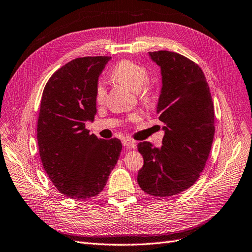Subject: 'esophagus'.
I'll return each mask as SVG.
<instances>
[{
	"instance_id": "1",
	"label": "esophagus",
	"mask_w": 252,
	"mask_h": 252,
	"mask_svg": "<svg viewBox=\"0 0 252 252\" xmlns=\"http://www.w3.org/2000/svg\"><path fill=\"white\" fill-rule=\"evenodd\" d=\"M124 146L126 149H135L136 148V142L130 139H125L124 140Z\"/></svg>"
}]
</instances>
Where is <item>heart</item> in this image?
Returning a JSON list of instances; mask_svg holds the SVG:
<instances>
[{
    "label": "heart",
    "instance_id": "1",
    "mask_svg": "<svg viewBox=\"0 0 252 252\" xmlns=\"http://www.w3.org/2000/svg\"><path fill=\"white\" fill-rule=\"evenodd\" d=\"M112 78L115 81L126 86L128 90L137 93L140 100L143 102H148L153 96L152 85L147 83L149 79V73L146 67L140 64L125 60L119 62L115 66L111 73ZM105 97V90L102 84H98L96 90V101L101 103ZM137 119L136 115H133L132 120Z\"/></svg>",
    "mask_w": 252,
    "mask_h": 252
}]
</instances>
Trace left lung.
<instances>
[{
  "label": "left lung",
  "mask_w": 252,
  "mask_h": 252,
  "mask_svg": "<svg viewBox=\"0 0 252 252\" xmlns=\"http://www.w3.org/2000/svg\"><path fill=\"white\" fill-rule=\"evenodd\" d=\"M160 67L161 90L156 112L164 124L162 146L138 143L143 166L137 183L150 195L169 197L194 185L209 157L214 109L209 85L197 64L177 53H149Z\"/></svg>",
  "instance_id": "left-lung-1"
}]
</instances>
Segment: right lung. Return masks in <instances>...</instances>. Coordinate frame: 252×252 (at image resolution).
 <instances>
[{"label": "right lung", "mask_w": 252, "mask_h": 252, "mask_svg": "<svg viewBox=\"0 0 252 252\" xmlns=\"http://www.w3.org/2000/svg\"><path fill=\"white\" fill-rule=\"evenodd\" d=\"M111 57H84L49 78L41 99L37 138L41 161L54 186L68 197L101 192L119 158L117 138L105 140L85 128L97 113L98 79Z\"/></svg>", "instance_id": "add662e5"}]
</instances>
